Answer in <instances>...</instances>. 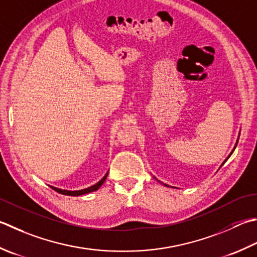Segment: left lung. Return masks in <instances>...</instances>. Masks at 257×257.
Listing matches in <instances>:
<instances>
[{
    "mask_svg": "<svg viewBox=\"0 0 257 257\" xmlns=\"http://www.w3.org/2000/svg\"><path fill=\"white\" fill-rule=\"evenodd\" d=\"M237 143H238V139H237V142H236V144H235V147H234V149L232 150V153H230V154H229V156H228V157L225 159V162H226V160H227V159H228V158L230 157V155H232V154H233V152H234V150H235V148H236V146H237ZM225 162H224V163H225ZM224 163H223V164H224ZM223 164H222V165H223ZM158 182H159V180H158ZM162 184H163V183H162ZM164 185H165V186H168V185H166V184H164Z\"/></svg>",
    "mask_w": 257,
    "mask_h": 257,
    "instance_id": "1",
    "label": "left lung"
}]
</instances>
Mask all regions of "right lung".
Instances as JSON below:
<instances>
[{
	"mask_svg": "<svg viewBox=\"0 0 257 257\" xmlns=\"http://www.w3.org/2000/svg\"><path fill=\"white\" fill-rule=\"evenodd\" d=\"M107 176H108V173L105 174L103 177L101 178V180H99L97 184H94L93 186H90V187H88V188L80 189V190H65V189H60V188H57V187H53V186H50V187H51L52 189H54L55 192H58V193L62 194V195H67V196H81V195H84V194L94 192V190H98L100 187H101V185L104 183V180L107 179Z\"/></svg>",
	"mask_w": 257,
	"mask_h": 257,
	"instance_id": "1",
	"label": "right lung"
}]
</instances>
